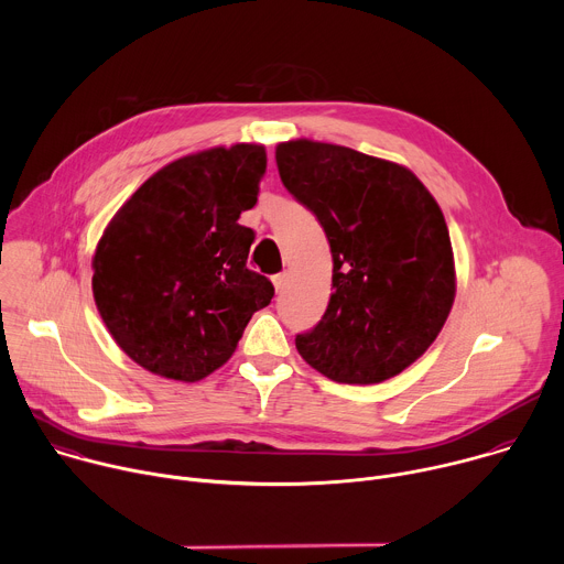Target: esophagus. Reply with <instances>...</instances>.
<instances>
[{
	"label": "esophagus",
	"mask_w": 564,
	"mask_h": 564,
	"mask_svg": "<svg viewBox=\"0 0 564 564\" xmlns=\"http://www.w3.org/2000/svg\"><path fill=\"white\" fill-rule=\"evenodd\" d=\"M272 281H274V288H276V292H283V290H285V285H288V274H285V272H281V274H274V276H272Z\"/></svg>",
	"instance_id": "esophagus-1"
}]
</instances>
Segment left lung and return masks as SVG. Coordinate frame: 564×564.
<instances>
[{"mask_svg": "<svg viewBox=\"0 0 564 564\" xmlns=\"http://www.w3.org/2000/svg\"><path fill=\"white\" fill-rule=\"evenodd\" d=\"M276 165L333 252V294L296 335L299 355L339 383L399 375L435 341L455 296L440 205L413 172L339 144L283 142Z\"/></svg>", "mask_w": 564, "mask_h": 564, "instance_id": "8db88e82", "label": "left lung"}]
</instances>
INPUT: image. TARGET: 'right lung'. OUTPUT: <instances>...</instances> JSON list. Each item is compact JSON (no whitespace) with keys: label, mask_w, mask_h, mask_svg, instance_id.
Wrapping results in <instances>:
<instances>
[{"label":"right lung","mask_w":564,"mask_h":564,"mask_svg":"<svg viewBox=\"0 0 564 564\" xmlns=\"http://www.w3.org/2000/svg\"><path fill=\"white\" fill-rule=\"evenodd\" d=\"M261 144L185 155L113 216L94 257V296L116 344L142 368L198 381L220 368L274 285L250 270Z\"/></svg>","instance_id":"obj_1"}]
</instances>
